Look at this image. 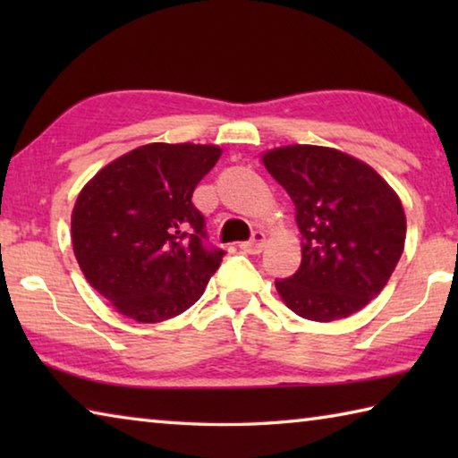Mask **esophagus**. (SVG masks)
<instances>
[{
  "label": "esophagus",
  "instance_id": "34e87169",
  "mask_svg": "<svg viewBox=\"0 0 458 458\" xmlns=\"http://www.w3.org/2000/svg\"><path fill=\"white\" fill-rule=\"evenodd\" d=\"M265 244H267L265 232L257 230V232H254V234H252V238L248 240V242L240 244V248H242V250L248 252V254H259V252H262V248H265Z\"/></svg>",
  "mask_w": 458,
  "mask_h": 458
}]
</instances>
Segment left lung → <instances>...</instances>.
<instances>
[{
  "mask_svg": "<svg viewBox=\"0 0 458 458\" xmlns=\"http://www.w3.org/2000/svg\"><path fill=\"white\" fill-rule=\"evenodd\" d=\"M294 204L301 267L275 281L283 303L309 321H335L377 297L404 252L406 214L374 167L333 147L284 145L262 153Z\"/></svg>",
  "mask_w": 458,
  "mask_h": 458,
  "instance_id": "obj_1",
  "label": "left lung"
}]
</instances>
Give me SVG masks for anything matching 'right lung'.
<instances>
[{
    "label": "right lung",
    "mask_w": 458,
    "mask_h": 458,
    "mask_svg": "<svg viewBox=\"0 0 458 458\" xmlns=\"http://www.w3.org/2000/svg\"><path fill=\"white\" fill-rule=\"evenodd\" d=\"M218 145L149 143L105 165L72 210V248L92 289L139 323L183 313L224 250L206 248L191 193L220 159Z\"/></svg>",
    "instance_id": "1"
}]
</instances>
